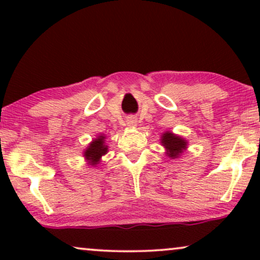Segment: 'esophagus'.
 Masks as SVG:
<instances>
[{
  "mask_svg": "<svg viewBox=\"0 0 260 260\" xmlns=\"http://www.w3.org/2000/svg\"><path fill=\"white\" fill-rule=\"evenodd\" d=\"M126 124L130 127H135V126L137 125V119L135 118V117H129V118L126 119Z\"/></svg>",
  "mask_w": 260,
  "mask_h": 260,
  "instance_id": "1",
  "label": "esophagus"
}]
</instances>
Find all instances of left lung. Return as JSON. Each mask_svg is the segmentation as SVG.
Wrapping results in <instances>:
<instances>
[{"mask_svg":"<svg viewBox=\"0 0 260 260\" xmlns=\"http://www.w3.org/2000/svg\"><path fill=\"white\" fill-rule=\"evenodd\" d=\"M188 142L184 138L166 131L161 137V144L166 148L167 156L170 158H177L187 149Z\"/></svg>","mask_w":260,"mask_h":260,"instance_id":"obj_1","label":"left lung"}]
</instances>
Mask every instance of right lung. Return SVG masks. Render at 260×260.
I'll return each mask as SVG.
<instances>
[{"label": "right lung", "mask_w": 260, "mask_h": 260, "mask_svg": "<svg viewBox=\"0 0 260 260\" xmlns=\"http://www.w3.org/2000/svg\"><path fill=\"white\" fill-rule=\"evenodd\" d=\"M106 152H108V145L105 144V136L101 135L91 142L84 151V156L91 166H95L101 162L102 156H104Z\"/></svg>", "instance_id": "right-lung-1"}]
</instances>
